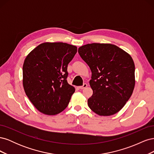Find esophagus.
Returning a JSON list of instances; mask_svg holds the SVG:
<instances>
[{
  "label": "esophagus",
  "instance_id": "obj_1",
  "mask_svg": "<svg viewBox=\"0 0 154 154\" xmlns=\"http://www.w3.org/2000/svg\"><path fill=\"white\" fill-rule=\"evenodd\" d=\"M87 87V83H84V84H83L82 86H80V87H79V88H80V89H83V88H86Z\"/></svg>",
  "mask_w": 154,
  "mask_h": 154
}]
</instances>
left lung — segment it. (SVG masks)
I'll use <instances>...</instances> for the list:
<instances>
[{
	"instance_id": "obj_1",
	"label": "left lung",
	"mask_w": 154,
	"mask_h": 154,
	"mask_svg": "<svg viewBox=\"0 0 154 154\" xmlns=\"http://www.w3.org/2000/svg\"><path fill=\"white\" fill-rule=\"evenodd\" d=\"M89 66L93 91L89 108L100 116L117 113L131 96L135 86V65L130 55L110 44H88L78 48Z\"/></svg>"
}]
</instances>
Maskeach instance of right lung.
Returning <instances> with one entry per match:
<instances>
[{
    "instance_id": "obj_1",
    "label": "right lung",
    "mask_w": 154,
    "mask_h": 154,
    "mask_svg": "<svg viewBox=\"0 0 154 154\" xmlns=\"http://www.w3.org/2000/svg\"><path fill=\"white\" fill-rule=\"evenodd\" d=\"M77 52L76 46L45 42L27 56L23 65V86L37 110L56 115L67 106L75 91L67 83V66Z\"/></svg>"
}]
</instances>
